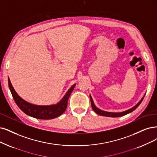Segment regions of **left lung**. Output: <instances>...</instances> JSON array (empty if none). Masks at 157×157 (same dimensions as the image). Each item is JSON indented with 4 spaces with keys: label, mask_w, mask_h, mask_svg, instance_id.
<instances>
[{
    "label": "left lung",
    "mask_w": 157,
    "mask_h": 157,
    "mask_svg": "<svg viewBox=\"0 0 157 157\" xmlns=\"http://www.w3.org/2000/svg\"><path fill=\"white\" fill-rule=\"evenodd\" d=\"M145 95L144 96V97L142 98L141 100L139 101L135 106H134L133 107L125 111L124 112H121V113H111V112H107V111H102V110L98 109L97 107H96V105H94L93 100H92V98L91 97V96L90 95V102H91V106L92 109H93V111L97 113L98 114H100L101 116H103V117H123V116L127 114H129L131 112H132L133 111H135V110L140 105V104L141 103V102L142 101L144 98Z\"/></svg>",
    "instance_id": "left-lung-1"
}]
</instances>
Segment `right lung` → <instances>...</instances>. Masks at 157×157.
Segmentation results:
<instances>
[{
    "instance_id": "obj_1",
    "label": "right lung",
    "mask_w": 157,
    "mask_h": 157,
    "mask_svg": "<svg viewBox=\"0 0 157 157\" xmlns=\"http://www.w3.org/2000/svg\"><path fill=\"white\" fill-rule=\"evenodd\" d=\"M8 85L12 94L13 98L20 109L26 114L32 117L42 120H50L53 119L62 114L67 107L68 100L73 91L75 84L73 85L70 89L67 91L66 94L64 96L62 100L58 102L56 105H37L30 103L21 98L13 89L11 83L10 79L8 78Z\"/></svg>"
}]
</instances>
